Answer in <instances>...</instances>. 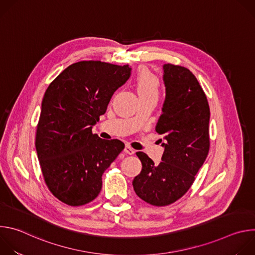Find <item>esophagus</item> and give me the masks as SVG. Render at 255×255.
<instances>
[{"label":"esophagus","instance_id":"esophagus-1","mask_svg":"<svg viewBox=\"0 0 255 255\" xmlns=\"http://www.w3.org/2000/svg\"><path fill=\"white\" fill-rule=\"evenodd\" d=\"M124 151H125V153H127V154H129V155H132V154L135 153V150H134L133 148H131L130 146H125Z\"/></svg>","mask_w":255,"mask_h":255}]
</instances>
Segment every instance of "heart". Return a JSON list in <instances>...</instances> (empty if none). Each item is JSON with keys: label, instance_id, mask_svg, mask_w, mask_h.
Listing matches in <instances>:
<instances>
[{"label": "heart", "instance_id": "heart-1", "mask_svg": "<svg viewBox=\"0 0 255 255\" xmlns=\"http://www.w3.org/2000/svg\"><path fill=\"white\" fill-rule=\"evenodd\" d=\"M134 87L140 100L158 98L159 80L147 68L139 69L134 81Z\"/></svg>", "mask_w": 255, "mask_h": 255}]
</instances>
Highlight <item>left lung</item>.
I'll return each instance as SVG.
<instances>
[{
	"mask_svg": "<svg viewBox=\"0 0 255 255\" xmlns=\"http://www.w3.org/2000/svg\"><path fill=\"white\" fill-rule=\"evenodd\" d=\"M165 99L155 130L164 148L155 164L144 152L132 185L136 195L153 206H166L183 197L205 162L209 147L210 108L198 80L188 68L170 63L162 66Z\"/></svg>",
	"mask_w": 255,
	"mask_h": 255,
	"instance_id": "1",
	"label": "left lung"
}]
</instances>
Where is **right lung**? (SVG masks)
I'll return each mask as SVG.
<instances>
[{"instance_id":"right-lung-1","label":"right lung","mask_w":255,"mask_h":255,"mask_svg":"<svg viewBox=\"0 0 255 255\" xmlns=\"http://www.w3.org/2000/svg\"><path fill=\"white\" fill-rule=\"evenodd\" d=\"M131 71L128 64L85 60L66 67L47 88L35 146L45 183L59 201L82 206L100 194L104 171L125 145L92 129Z\"/></svg>"}]
</instances>
